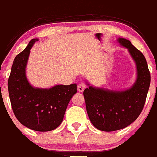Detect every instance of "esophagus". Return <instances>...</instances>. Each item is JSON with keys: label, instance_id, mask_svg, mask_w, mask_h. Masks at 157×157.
<instances>
[{"label": "esophagus", "instance_id": "obj_1", "mask_svg": "<svg viewBox=\"0 0 157 157\" xmlns=\"http://www.w3.org/2000/svg\"><path fill=\"white\" fill-rule=\"evenodd\" d=\"M86 87V86L83 83H81L79 84L78 86H77V90H78V91L80 92H83V90H85Z\"/></svg>", "mask_w": 157, "mask_h": 157}]
</instances>
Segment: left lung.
Wrapping results in <instances>:
<instances>
[{"label": "left lung", "instance_id": "8db88e82", "mask_svg": "<svg viewBox=\"0 0 157 157\" xmlns=\"http://www.w3.org/2000/svg\"><path fill=\"white\" fill-rule=\"evenodd\" d=\"M117 42L128 49L136 65L137 77L130 88L111 90L95 87L87 81L83 91L89 118L98 130L113 132L126 128L142 111L151 84V74L145 57L128 40L119 37Z\"/></svg>", "mask_w": 157, "mask_h": 157}]
</instances>
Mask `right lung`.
I'll list each match as a JSON object with an SVG mask.
<instances>
[{
  "instance_id": "obj_1",
  "label": "right lung",
  "mask_w": 157,
  "mask_h": 157,
  "mask_svg": "<svg viewBox=\"0 0 157 157\" xmlns=\"http://www.w3.org/2000/svg\"><path fill=\"white\" fill-rule=\"evenodd\" d=\"M38 39H32L15 58L8 80V91L15 116L23 126L37 132L56 128L66 108L77 93V84L56 85L48 89L34 87L28 80L26 67L31 49Z\"/></svg>"
}]
</instances>
